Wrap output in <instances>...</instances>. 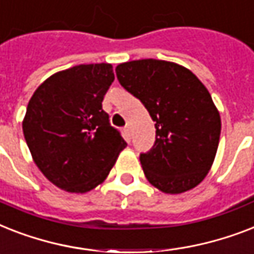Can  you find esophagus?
I'll list each match as a JSON object with an SVG mask.
<instances>
[{
  "instance_id": "34e87169",
  "label": "esophagus",
  "mask_w": 254,
  "mask_h": 254,
  "mask_svg": "<svg viewBox=\"0 0 254 254\" xmlns=\"http://www.w3.org/2000/svg\"><path fill=\"white\" fill-rule=\"evenodd\" d=\"M123 131H125V135L127 139H131V136H132V129H131V127L129 126H126L125 128H123Z\"/></svg>"
}]
</instances>
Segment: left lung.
<instances>
[{
    "instance_id": "left-lung-1",
    "label": "left lung",
    "mask_w": 254,
    "mask_h": 254,
    "mask_svg": "<svg viewBox=\"0 0 254 254\" xmlns=\"http://www.w3.org/2000/svg\"><path fill=\"white\" fill-rule=\"evenodd\" d=\"M115 72L156 122L155 144L140 155L149 184L166 194L195 188L212 166L222 129L206 86L191 70L165 60L122 63Z\"/></svg>"
}]
</instances>
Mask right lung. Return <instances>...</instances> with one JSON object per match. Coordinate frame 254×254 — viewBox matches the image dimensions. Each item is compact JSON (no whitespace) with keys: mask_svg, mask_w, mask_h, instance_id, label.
<instances>
[{"mask_svg":"<svg viewBox=\"0 0 254 254\" xmlns=\"http://www.w3.org/2000/svg\"><path fill=\"white\" fill-rule=\"evenodd\" d=\"M114 78L111 64H81L48 77L28 102L22 128L32 160L65 191L102 184L127 145L102 109Z\"/></svg>","mask_w":254,"mask_h":254,"instance_id":"obj_1","label":"right lung"}]
</instances>
